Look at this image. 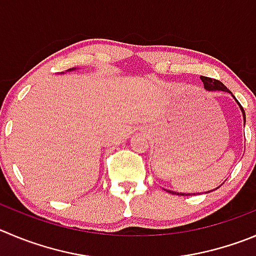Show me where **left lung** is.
Here are the masks:
<instances>
[{
	"instance_id": "1",
	"label": "left lung",
	"mask_w": 256,
	"mask_h": 256,
	"mask_svg": "<svg viewBox=\"0 0 256 256\" xmlns=\"http://www.w3.org/2000/svg\"><path fill=\"white\" fill-rule=\"evenodd\" d=\"M200 80L204 82V88H206V90H225V92H230V90H228V87H226V86L224 84V83H221V82H220V80H214V78L204 77V76H200ZM241 111H242L244 121H245V111H244L242 107H241ZM216 190H217V188H216ZM168 192L169 193H173V194H182V196H184V194H183V193H176V192H172V190H168ZM210 192H211V190H210Z\"/></svg>"
}]
</instances>
